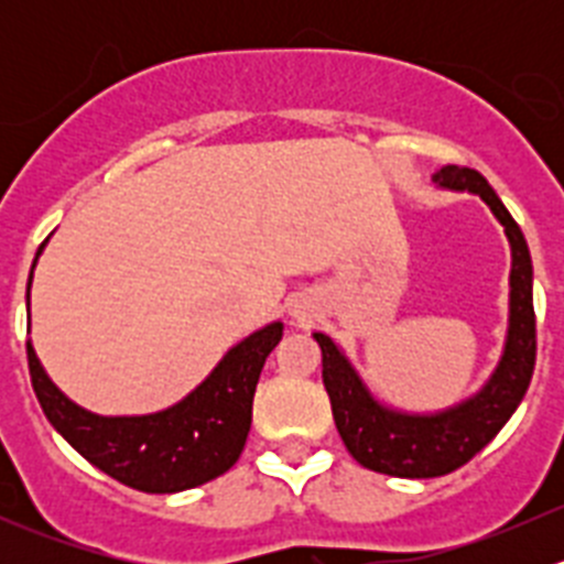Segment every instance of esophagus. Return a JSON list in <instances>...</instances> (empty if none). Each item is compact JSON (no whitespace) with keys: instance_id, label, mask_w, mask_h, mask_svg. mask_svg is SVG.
<instances>
[{"instance_id":"esophagus-1","label":"esophagus","mask_w":564,"mask_h":564,"mask_svg":"<svg viewBox=\"0 0 564 564\" xmlns=\"http://www.w3.org/2000/svg\"><path fill=\"white\" fill-rule=\"evenodd\" d=\"M292 316L297 318V322H305V318H308V311H305L303 305H294V308H292Z\"/></svg>"}]
</instances>
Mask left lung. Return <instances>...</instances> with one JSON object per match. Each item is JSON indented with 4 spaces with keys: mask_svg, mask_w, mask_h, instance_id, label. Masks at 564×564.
Masks as SVG:
<instances>
[{
    "mask_svg": "<svg viewBox=\"0 0 564 564\" xmlns=\"http://www.w3.org/2000/svg\"><path fill=\"white\" fill-rule=\"evenodd\" d=\"M434 185L453 193H475L494 218L505 226L510 242V311L508 335L497 368L475 395L440 409V412H403L388 406L362 382L329 335L314 333L322 349V379L333 403L335 429L346 451L366 469L390 477H440L458 469L480 453L502 431L519 409L534 371V305H532V256L519 224L488 180L475 169L445 166Z\"/></svg>",
    "mask_w": 564,
    "mask_h": 564,
    "instance_id": "left-lung-1",
    "label": "left lung"
}]
</instances>
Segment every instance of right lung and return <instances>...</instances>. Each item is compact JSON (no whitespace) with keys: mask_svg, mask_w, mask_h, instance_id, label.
<instances>
[{"mask_svg":"<svg viewBox=\"0 0 564 564\" xmlns=\"http://www.w3.org/2000/svg\"><path fill=\"white\" fill-rule=\"evenodd\" d=\"M45 242L37 248L32 272ZM281 338L283 322H270L231 346L209 377L182 401L161 412L117 417L95 414L70 401L40 366L32 340H26V357L43 414L73 451L135 491L176 494L215 480L237 464L250 431L259 373Z\"/></svg>","mask_w":564,"mask_h":564,"instance_id":"add662e5","label":"right lung"}]
</instances>
